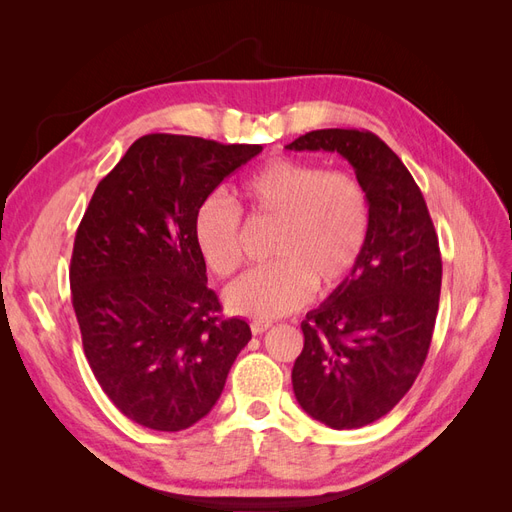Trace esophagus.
Segmentation results:
<instances>
[{
  "mask_svg": "<svg viewBox=\"0 0 512 512\" xmlns=\"http://www.w3.org/2000/svg\"><path fill=\"white\" fill-rule=\"evenodd\" d=\"M273 327V324L269 320H252L250 322V329L254 335H262L265 331H269Z\"/></svg>",
  "mask_w": 512,
  "mask_h": 512,
  "instance_id": "1",
  "label": "esophagus"
}]
</instances>
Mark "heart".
<instances>
[{
	"label": "heart",
	"mask_w": 512,
	"mask_h": 512,
	"mask_svg": "<svg viewBox=\"0 0 512 512\" xmlns=\"http://www.w3.org/2000/svg\"><path fill=\"white\" fill-rule=\"evenodd\" d=\"M250 224H269L271 265L250 271L226 290V303L241 316L271 320L301 307L312 290L342 286L359 265L369 237V196L363 183L342 170L299 158H271L237 188ZM205 265L228 277L243 265L239 209L224 196H207L192 222Z\"/></svg>",
	"instance_id": "obj_1"
}]
</instances>
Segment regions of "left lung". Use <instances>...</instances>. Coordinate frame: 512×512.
<instances>
[{
  "label": "left lung",
  "mask_w": 512,
  "mask_h": 512,
  "mask_svg": "<svg viewBox=\"0 0 512 512\" xmlns=\"http://www.w3.org/2000/svg\"><path fill=\"white\" fill-rule=\"evenodd\" d=\"M294 151H337L369 196L365 252L348 280L301 322L292 367L299 406L333 429L389 414L427 359L442 286V256L425 198L410 170L367 130H314Z\"/></svg>",
  "instance_id": "8db88e82"
}]
</instances>
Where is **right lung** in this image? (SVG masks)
<instances>
[{
    "instance_id": "add662e5",
    "label": "right lung",
    "mask_w": 512,
    "mask_h": 512,
    "mask_svg": "<svg viewBox=\"0 0 512 512\" xmlns=\"http://www.w3.org/2000/svg\"><path fill=\"white\" fill-rule=\"evenodd\" d=\"M262 151L147 134L91 196L70 260L72 307L91 371L130 421L181 431L220 399L250 324L224 318L192 222L198 205Z\"/></svg>"
}]
</instances>
